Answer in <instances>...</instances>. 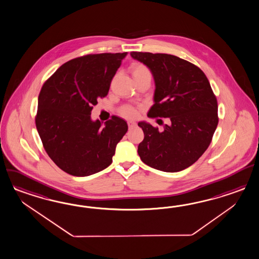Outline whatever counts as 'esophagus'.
Wrapping results in <instances>:
<instances>
[{"label": "esophagus", "instance_id": "34e87169", "mask_svg": "<svg viewBox=\"0 0 259 259\" xmlns=\"http://www.w3.org/2000/svg\"><path fill=\"white\" fill-rule=\"evenodd\" d=\"M127 124H128V127H129V128H132V127H135V126L137 125V123H136V122L131 121V120H130V121H128V122H127Z\"/></svg>", "mask_w": 259, "mask_h": 259}]
</instances>
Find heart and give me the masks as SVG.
<instances>
[{
    "label": "heart",
    "mask_w": 259,
    "mask_h": 259,
    "mask_svg": "<svg viewBox=\"0 0 259 259\" xmlns=\"http://www.w3.org/2000/svg\"><path fill=\"white\" fill-rule=\"evenodd\" d=\"M131 73H132V76H133L135 81H140V80H143V79L151 80V78H152L151 71L143 63H133L131 65ZM119 112H120L121 116H123L124 118H137V116L139 114L138 110L136 109L133 106H130V105H125V106L121 107Z\"/></svg>",
    "instance_id": "heart-1"
}]
</instances>
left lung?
<instances>
[{
	"instance_id": "obj_1",
	"label": "left lung",
	"mask_w": 259,
	"mask_h": 259,
	"mask_svg": "<svg viewBox=\"0 0 259 259\" xmlns=\"http://www.w3.org/2000/svg\"><path fill=\"white\" fill-rule=\"evenodd\" d=\"M155 79L154 105L149 118H169L162 131L139 122L144 139L141 160L163 172H180L194 164L209 147L219 123L218 101L203 71L177 56L131 52Z\"/></svg>"
}]
</instances>
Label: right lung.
I'll return each instance as SVG.
<instances>
[{"instance_id":"right-lung-1","label":"right lung","mask_w":259,"mask_h":259,"mask_svg":"<svg viewBox=\"0 0 259 259\" xmlns=\"http://www.w3.org/2000/svg\"><path fill=\"white\" fill-rule=\"evenodd\" d=\"M126 55L102 53L73 59L41 87L36 127L47 155L64 172L87 177L112 163L128 125L113 116L102 126L99 119H91V111L99 98L108 94L111 80Z\"/></svg>"}]
</instances>
